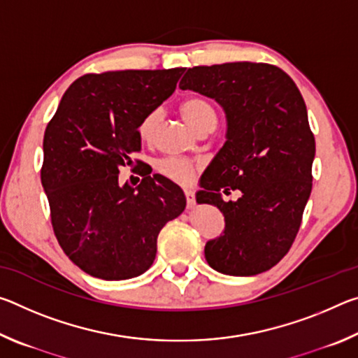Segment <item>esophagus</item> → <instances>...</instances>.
I'll return each instance as SVG.
<instances>
[{"instance_id": "1", "label": "esophagus", "mask_w": 358, "mask_h": 358, "mask_svg": "<svg viewBox=\"0 0 358 358\" xmlns=\"http://www.w3.org/2000/svg\"><path fill=\"white\" fill-rule=\"evenodd\" d=\"M185 196H186V203H187V208H192L194 205H196V197H194L192 191H189V189H185Z\"/></svg>"}]
</instances>
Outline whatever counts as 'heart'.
I'll return each instance as SVG.
<instances>
[{"mask_svg": "<svg viewBox=\"0 0 358 358\" xmlns=\"http://www.w3.org/2000/svg\"><path fill=\"white\" fill-rule=\"evenodd\" d=\"M180 112L187 123H189L191 128H194L197 132H201V134L211 132L217 124L216 108L208 99L202 98V96H191V98L185 99L180 106ZM159 120H161L159 110H151L141 120L137 132H138V137H141L143 142H150L151 138L155 137V132L157 129V124H159ZM155 169L157 173L162 175V177H166L171 181H175V183L178 185H186L192 180L199 166L189 159H183V157L169 156L156 161Z\"/></svg>", "mask_w": 358, "mask_h": 358, "instance_id": "b5f03b06", "label": "heart"}]
</instances>
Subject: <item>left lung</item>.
I'll use <instances>...</instances> for the list:
<instances>
[{"label":"left lung","instance_id":"left-lung-1","mask_svg":"<svg viewBox=\"0 0 358 358\" xmlns=\"http://www.w3.org/2000/svg\"><path fill=\"white\" fill-rule=\"evenodd\" d=\"M180 88L213 98L227 117V141L197 194L226 220L205 259L224 275L270 270L292 246L313 187L316 141L300 90L278 66L251 62L194 66ZM232 190L241 197L226 203L220 194Z\"/></svg>","mask_w":358,"mask_h":358}]
</instances>
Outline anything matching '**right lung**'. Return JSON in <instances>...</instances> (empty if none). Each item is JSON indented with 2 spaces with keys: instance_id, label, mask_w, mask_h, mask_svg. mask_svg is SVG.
Segmentation results:
<instances>
[{
  "instance_id": "1",
  "label": "right lung",
  "mask_w": 358,
  "mask_h": 358,
  "mask_svg": "<svg viewBox=\"0 0 358 358\" xmlns=\"http://www.w3.org/2000/svg\"><path fill=\"white\" fill-rule=\"evenodd\" d=\"M183 72L85 74L48 121L41 181L58 243L85 273L107 281L142 275L161 229L183 213V191L162 175H147L137 187L118 181L142 148L138 123L175 92Z\"/></svg>"
}]
</instances>
